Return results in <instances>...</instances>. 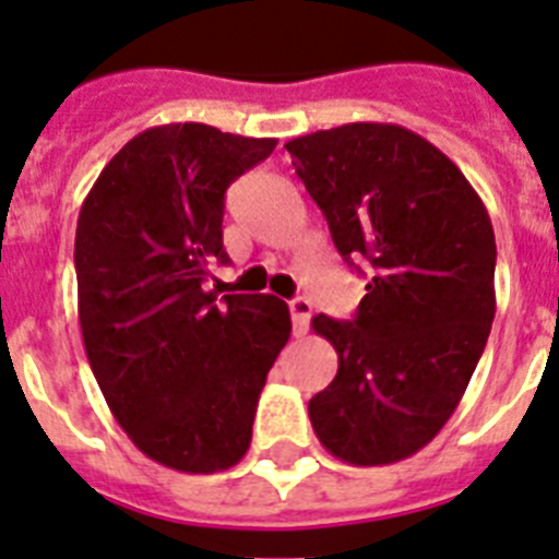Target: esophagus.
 <instances>
[{
    "mask_svg": "<svg viewBox=\"0 0 559 559\" xmlns=\"http://www.w3.org/2000/svg\"><path fill=\"white\" fill-rule=\"evenodd\" d=\"M289 314H292V329L295 334H306L309 329V320H311V304L306 298H295L289 300Z\"/></svg>",
    "mask_w": 559,
    "mask_h": 559,
    "instance_id": "34e87169",
    "label": "esophagus"
}]
</instances>
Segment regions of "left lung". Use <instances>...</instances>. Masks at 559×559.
<instances>
[{"label":"left lung","instance_id":"1","mask_svg":"<svg viewBox=\"0 0 559 559\" xmlns=\"http://www.w3.org/2000/svg\"><path fill=\"white\" fill-rule=\"evenodd\" d=\"M286 150L342 259L370 261L354 320H311L340 356L309 401L314 435L350 465L406 460L454 415L490 336L487 209L449 155L401 124L317 130Z\"/></svg>","mask_w":559,"mask_h":559}]
</instances>
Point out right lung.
<instances>
[{
    "mask_svg": "<svg viewBox=\"0 0 559 559\" xmlns=\"http://www.w3.org/2000/svg\"><path fill=\"white\" fill-rule=\"evenodd\" d=\"M275 144L158 124L108 160L80 209L78 311L94 379L135 449L183 474L242 460L289 340L284 300L205 286L230 261L225 192Z\"/></svg>",
    "mask_w": 559,
    "mask_h": 559,
    "instance_id": "add662e5",
    "label": "right lung"
}]
</instances>
